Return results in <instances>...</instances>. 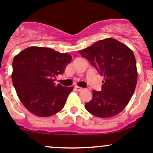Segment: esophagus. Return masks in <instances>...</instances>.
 I'll return each mask as SVG.
<instances>
[{
	"label": "esophagus",
	"mask_w": 153,
	"mask_h": 153,
	"mask_svg": "<svg viewBox=\"0 0 153 153\" xmlns=\"http://www.w3.org/2000/svg\"><path fill=\"white\" fill-rule=\"evenodd\" d=\"M75 89L76 91H81V90H83V88L80 87V86H75Z\"/></svg>",
	"instance_id": "1"
}]
</instances>
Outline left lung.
Masks as SVG:
<instances>
[{
  "label": "left lung",
  "instance_id": "1",
  "mask_svg": "<svg viewBox=\"0 0 153 153\" xmlns=\"http://www.w3.org/2000/svg\"><path fill=\"white\" fill-rule=\"evenodd\" d=\"M104 77L101 91H92L86 110L98 118L118 115L129 103L138 78L135 55L129 47L114 38H105L79 51Z\"/></svg>",
  "mask_w": 153,
  "mask_h": 153
}]
</instances>
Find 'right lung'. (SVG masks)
I'll return each mask as SVG.
<instances>
[{
	"mask_svg": "<svg viewBox=\"0 0 153 153\" xmlns=\"http://www.w3.org/2000/svg\"><path fill=\"white\" fill-rule=\"evenodd\" d=\"M71 60L70 54L39 47L27 48L14 58L12 83L20 101L29 112L49 117L64 108L73 88L55 85L54 81L64 73Z\"/></svg>",
	"mask_w": 153,
	"mask_h": 153,
	"instance_id": "right-lung-1",
	"label": "right lung"
}]
</instances>
